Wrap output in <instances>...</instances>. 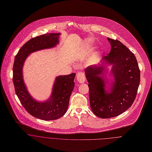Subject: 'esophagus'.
<instances>
[{"label": "esophagus", "instance_id": "obj_1", "mask_svg": "<svg viewBox=\"0 0 152 152\" xmlns=\"http://www.w3.org/2000/svg\"><path fill=\"white\" fill-rule=\"evenodd\" d=\"M76 79L78 82H79L80 83H83L86 80V77L84 73L79 72L76 75Z\"/></svg>", "mask_w": 152, "mask_h": 152}]
</instances>
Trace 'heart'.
Masks as SVG:
<instances>
[{
	"mask_svg": "<svg viewBox=\"0 0 152 152\" xmlns=\"http://www.w3.org/2000/svg\"><path fill=\"white\" fill-rule=\"evenodd\" d=\"M94 48H95V47H94V46H93V45L89 46V47H87L86 48V50L87 51V52L90 53V52H91L92 51L94 50ZM99 53H98L97 55H99ZM96 59H97V56H95V57H94V58H93L91 59V61H92V62H94V61H96Z\"/></svg>",
	"mask_w": 152,
	"mask_h": 152,
	"instance_id": "heart-1",
	"label": "heart"
}]
</instances>
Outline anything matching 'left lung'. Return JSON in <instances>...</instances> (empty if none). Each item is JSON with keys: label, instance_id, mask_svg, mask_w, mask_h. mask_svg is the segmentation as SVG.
I'll return each instance as SVG.
<instances>
[{"label": "left lung", "instance_id": "left-lung-1", "mask_svg": "<svg viewBox=\"0 0 152 152\" xmlns=\"http://www.w3.org/2000/svg\"><path fill=\"white\" fill-rule=\"evenodd\" d=\"M111 51L99 66L84 70L88 83L91 109L101 118L117 117L127 110L135 100L140 83V70L134 54L118 40L107 38ZM113 78L105 73L108 66Z\"/></svg>", "mask_w": 152, "mask_h": 152}]
</instances>
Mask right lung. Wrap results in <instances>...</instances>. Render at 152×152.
Returning a JSON list of instances; mask_svg holds the SVG:
<instances>
[{
    "label": "right lung",
    "mask_w": 152,
    "mask_h": 152,
    "mask_svg": "<svg viewBox=\"0 0 152 152\" xmlns=\"http://www.w3.org/2000/svg\"><path fill=\"white\" fill-rule=\"evenodd\" d=\"M60 35L61 33H48L31 39L20 49L14 62L13 80L18 99L30 114L45 121L57 119L66 113L75 87L76 73L56 77L50 97L45 101H39L28 92L24 81L23 69L26 59L31 53L56 47L59 43Z\"/></svg>",
    "instance_id": "1"
}]
</instances>
